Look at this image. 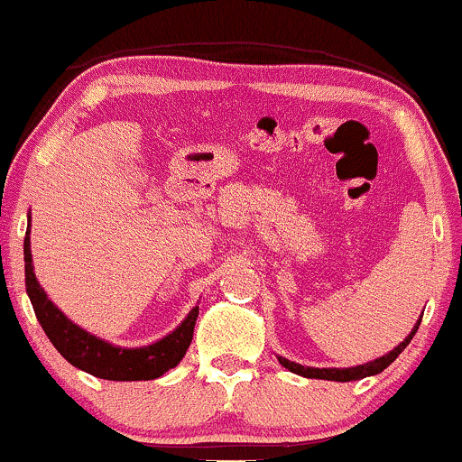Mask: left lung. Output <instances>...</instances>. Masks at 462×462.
Listing matches in <instances>:
<instances>
[{
  "instance_id": "obj_1",
  "label": "left lung",
  "mask_w": 462,
  "mask_h": 462,
  "mask_svg": "<svg viewBox=\"0 0 462 462\" xmlns=\"http://www.w3.org/2000/svg\"><path fill=\"white\" fill-rule=\"evenodd\" d=\"M421 319L423 314L419 316V320L414 323V328L411 334L406 336V338L399 343L395 349L388 351V354L375 357V360L371 362H365V365H356V366H346V369H316V366H303V365H297V362H290L288 357H282L277 356L279 365L286 366L288 371L297 373V375H303V377H310V380H329V382H354V380H362V377H369V375H377V373H382L386 369L391 362L397 360V356L402 354L403 349H406L408 345H411L412 336L417 334L419 325H421Z\"/></svg>"
}]
</instances>
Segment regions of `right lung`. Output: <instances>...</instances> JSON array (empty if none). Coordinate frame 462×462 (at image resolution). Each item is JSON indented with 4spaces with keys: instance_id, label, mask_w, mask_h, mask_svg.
<instances>
[{
    "instance_id": "1",
    "label": "right lung",
    "mask_w": 462,
    "mask_h": 462,
    "mask_svg": "<svg viewBox=\"0 0 462 462\" xmlns=\"http://www.w3.org/2000/svg\"><path fill=\"white\" fill-rule=\"evenodd\" d=\"M23 259L25 292H28L30 303H32L36 319H39L50 343L56 346V351L76 369L100 377V380L142 382L157 380V377L174 369L183 360L185 351L191 343V336H194L199 305L189 310V314L180 320L179 328L170 331L157 343H150L146 346H117L82 329L80 325L67 319L48 299V294L41 288L39 279L34 274L32 251H30V225L23 240Z\"/></svg>"
}]
</instances>
